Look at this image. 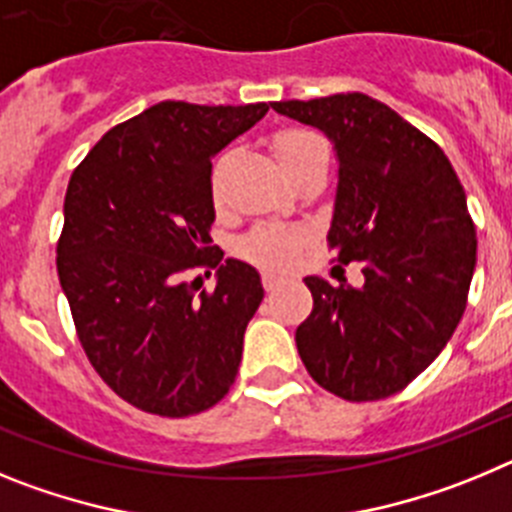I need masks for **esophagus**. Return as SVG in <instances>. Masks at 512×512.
Returning <instances> with one entry per match:
<instances>
[{
  "instance_id": "34e87169",
  "label": "esophagus",
  "mask_w": 512,
  "mask_h": 512,
  "mask_svg": "<svg viewBox=\"0 0 512 512\" xmlns=\"http://www.w3.org/2000/svg\"><path fill=\"white\" fill-rule=\"evenodd\" d=\"M261 282H264L266 292H271V289H277L284 279L279 277V274H274V271H264V274H261Z\"/></svg>"
}]
</instances>
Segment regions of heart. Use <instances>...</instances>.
I'll return each mask as SVG.
<instances>
[{
	"mask_svg": "<svg viewBox=\"0 0 512 512\" xmlns=\"http://www.w3.org/2000/svg\"><path fill=\"white\" fill-rule=\"evenodd\" d=\"M271 151L277 156V161L282 164V169L287 174H295L297 169H302L305 164L315 161V158H328V151H325V143L310 130L300 128H289L282 130V133L274 135L271 140ZM210 194H212V205L217 210H223V164H217L215 171H212V182H210ZM305 243V235L300 230H289V228H277V225H261V228L251 230L241 241V253L248 261L261 266H271V269H284L292 261L297 259V251Z\"/></svg>",
	"mask_w": 512,
	"mask_h": 512,
	"instance_id": "1",
	"label": "heart"
}]
</instances>
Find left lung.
Segmentation results:
<instances>
[{
  "label": "left lung",
  "mask_w": 512,
  "mask_h": 512,
  "mask_svg": "<svg viewBox=\"0 0 512 512\" xmlns=\"http://www.w3.org/2000/svg\"><path fill=\"white\" fill-rule=\"evenodd\" d=\"M274 110L336 143L328 248L364 271L361 287L305 279L302 364L348 402L397 395L441 354L467 307L477 233L464 187L436 140L369 94L287 99Z\"/></svg>",
  "instance_id": "1"
}]
</instances>
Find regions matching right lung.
<instances>
[{
	"mask_svg": "<svg viewBox=\"0 0 512 512\" xmlns=\"http://www.w3.org/2000/svg\"><path fill=\"white\" fill-rule=\"evenodd\" d=\"M269 104L158 102L74 169L56 246L61 289L94 372L133 408L187 418L228 395L259 271L212 246V158ZM218 266L215 290L186 274Z\"/></svg>",
	"mask_w": 512,
	"mask_h": 512,
	"instance_id": "obj_1",
	"label": "right lung"
}]
</instances>
